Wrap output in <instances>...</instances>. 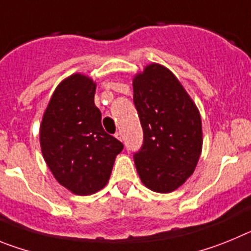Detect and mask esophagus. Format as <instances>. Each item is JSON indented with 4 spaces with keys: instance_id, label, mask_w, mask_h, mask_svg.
<instances>
[{
    "instance_id": "34e87169",
    "label": "esophagus",
    "mask_w": 251,
    "mask_h": 251,
    "mask_svg": "<svg viewBox=\"0 0 251 251\" xmlns=\"http://www.w3.org/2000/svg\"><path fill=\"white\" fill-rule=\"evenodd\" d=\"M115 136H116V139H119L120 141H123V134H121L120 131H119V132H116V134H115Z\"/></svg>"
}]
</instances>
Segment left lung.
<instances>
[{"mask_svg": "<svg viewBox=\"0 0 251 251\" xmlns=\"http://www.w3.org/2000/svg\"><path fill=\"white\" fill-rule=\"evenodd\" d=\"M134 102L144 130L135 153L142 184L155 193L179 189L195 171L202 150L198 106L168 67L149 64L132 80Z\"/></svg>", "mask_w": 251, "mask_h": 251, "instance_id": "1", "label": "left lung"}]
</instances>
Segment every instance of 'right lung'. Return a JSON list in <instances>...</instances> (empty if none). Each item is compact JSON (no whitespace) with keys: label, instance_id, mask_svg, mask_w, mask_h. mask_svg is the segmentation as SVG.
Wrapping results in <instances>:
<instances>
[{"label":"right lung","instance_id":"obj_1","mask_svg":"<svg viewBox=\"0 0 251 251\" xmlns=\"http://www.w3.org/2000/svg\"><path fill=\"white\" fill-rule=\"evenodd\" d=\"M96 82L72 74L57 85L40 125L42 156L60 185L75 195H92L109 182L124 145L101 125L95 106Z\"/></svg>","mask_w":251,"mask_h":251}]
</instances>
